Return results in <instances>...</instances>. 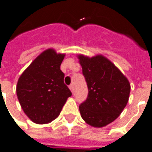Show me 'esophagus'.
<instances>
[{
  "mask_svg": "<svg viewBox=\"0 0 152 152\" xmlns=\"http://www.w3.org/2000/svg\"><path fill=\"white\" fill-rule=\"evenodd\" d=\"M69 89L71 90L72 92H73V91H74V86H73V84H71V85L69 86Z\"/></svg>",
  "mask_w": 152,
  "mask_h": 152,
  "instance_id": "34e87169",
  "label": "esophagus"
}]
</instances>
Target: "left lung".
Listing matches in <instances>:
<instances>
[{"mask_svg": "<svg viewBox=\"0 0 152 152\" xmlns=\"http://www.w3.org/2000/svg\"><path fill=\"white\" fill-rule=\"evenodd\" d=\"M88 96L79 107L82 119L91 127H103L116 120L126 107L131 85L120 69L103 55H77Z\"/></svg>", "mask_w": 152, "mask_h": 152, "instance_id": "obj_1", "label": "left lung"}]
</instances>
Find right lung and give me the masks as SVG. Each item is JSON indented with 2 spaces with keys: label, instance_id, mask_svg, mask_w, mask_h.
<instances>
[{
  "label": "right lung",
  "instance_id": "obj_1",
  "mask_svg": "<svg viewBox=\"0 0 152 152\" xmlns=\"http://www.w3.org/2000/svg\"><path fill=\"white\" fill-rule=\"evenodd\" d=\"M64 53L48 48L30 64L18 79L17 96L22 110L32 122L45 124L59 116L68 97L61 64Z\"/></svg>",
  "mask_w": 152,
  "mask_h": 152
}]
</instances>
